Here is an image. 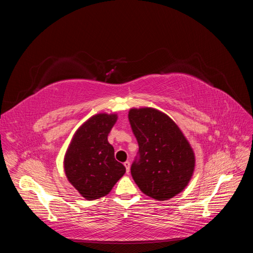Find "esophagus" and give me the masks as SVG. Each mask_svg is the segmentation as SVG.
<instances>
[{
  "label": "esophagus",
  "mask_w": 253,
  "mask_h": 253,
  "mask_svg": "<svg viewBox=\"0 0 253 253\" xmlns=\"http://www.w3.org/2000/svg\"><path fill=\"white\" fill-rule=\"evenodd\" d=\"M124 165H125L126 169V173L128 174L129 173V167H131V164H129V162H126Z\"/></svg>",
  "instance_id": "esophagus-1"
}]
</instances>
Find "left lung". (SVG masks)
Returning a JSON list of instances; mask_svg holds the SVG:
<instances>
[{
	"instance_id": "8db88e82",
	"label": "left lung",
	"mask_w": 253,
	"mask_h": 253,
	"mask_svg": "<svg viewBox=\"0 0 253 253\" xmlns=\"http://www.w3.org/2000/svg\"><path fill=\"white\" fill-rule=\"evenodd\" d=\"M128 120L139 145V159L131 173L141 192L167 201L188 186L195 169V154L179 126L154 108H133Z\"/></svg>"
}]
</instances>
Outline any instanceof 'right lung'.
I'll list each match as a JSON object with an SVG mask.
<instances>
[{"label": "right lung", "instance_id": "1", "mask_svg": "<svg viewBox=\"0 0 253 253\" xmlns=\"http://www.w3.org/2000/svg\"><path fill=\"white\" fill-rule=\"evenodd\" d=\"M117 119L116 113L91 116L75 132L65 152L66 178L87 201L108 195L126 173V167L115 159L108 140Z\"/></svg>", "mask_w": 253, "mask_h": 253}]
</instances>
